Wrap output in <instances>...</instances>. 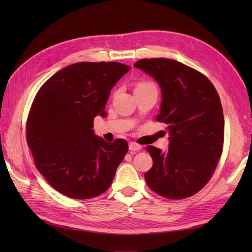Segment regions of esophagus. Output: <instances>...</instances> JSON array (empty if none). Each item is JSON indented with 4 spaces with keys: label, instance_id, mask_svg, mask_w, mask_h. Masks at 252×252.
I'll return each instance as SVG.
<instances>
[{
    "label": "esophagus",
    "instance_id": "1",
    "mask_svg": "<svg viewBox=\"0 0 252 252\" xmlns=\"http://www.w3.org/2000/svg\"><path fill=\"white\" fill-rule=\"evenodd\" d=\"M141 148H142V146L140 145V144H137L135 142H130V144H129V149L131 152H137V151H140Z\"/></svg>",
    "mask_w": 252,
    "mask_h": 252
}]
</instances>
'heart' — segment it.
Returning a JSON list of instances; mask_svg holds the SVG:
<instances>
[{
    "label": "heart",
    "instance_id": "obj_1",
    "mask_svg": "<svg viewBox=\"0 0 252 252\" xmlns=\"http://www.w3.org/2000/svg\"><path fill=\"white\" fill-rule=\"evenodd\" d=\"M149 87H155V84L151 81H140V82H137L136 85H135V91L146 89V88H149Z\"/></svg>",
    "mask_w": 252,
    "mask_h": 252
}]
</instances>
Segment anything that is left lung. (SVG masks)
<instances>
[{
  "label": "left lung",
  "mask_w": 252,
  "mask_h": 252,
  "mask_svg": "<svg viewBox=\"0 0 252 252\" xmlns=\"http://www.w3.org/2000/svg\"><path fill=\"white\" fill-rule=\"evenodd\" d=\"M156 79L162 92L157 121L165 123L169 149L147 146L153 167L145 173L149 189L168 199H184L203 189L223 152L224 117L215 85L205 74L168 58L135 63Z\"/></svg>",
  "instance_id": "obj_1"
}]
</instances>
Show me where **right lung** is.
<instances>
[{
	"label": "right lung",
	"mask_w": 252,
	"mask_h": 252,
	"mask_svg": "<svg viewBox=\"0 0 252 252\" xmlns=\"http://www.w3.org/2000/svg\"><path fill=\"white\" fill-rule=\"evenodd\" d=\"M130 67L115 62L76 63L56 72L30 107L26 138L34 164L49 184L74 199L103 194L129 149L94 135V118L105 115L110 90Z\"/></svg>",
	"instance_id": "obj_1"
}]
</instances>
